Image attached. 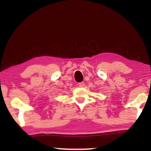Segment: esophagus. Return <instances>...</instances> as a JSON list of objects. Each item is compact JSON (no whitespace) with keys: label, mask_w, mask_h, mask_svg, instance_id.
Masks as SVG:
<instances>
[{"label":"esophagus","mask_w":151,"mask_h":151,"mask_svg":"<svg viewBox=\"0 0 151 151\" xmlns=\"http://www.w3.org/2000/svg\"><path fill=\"white\" fill-rule=\"evenodd\" d=\"M78 86H80V87H83L84 86V82H80V83H78Z\"/></svg>","instance_id":"1"}]
</instances>
